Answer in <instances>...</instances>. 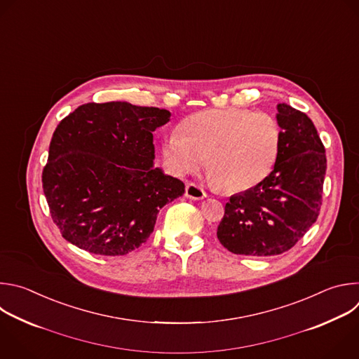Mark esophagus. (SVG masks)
Segmentation results:
<instances>
[{"label":"esophagus","mask_w":359,"mask_h":359,"mask_svg":"<svg viewBox=\"0 0 359 359\" xmlns=\"http://www.w3.org/2000/svg\"><path fill=\"white\" fill-rule=\"evenodd\" d=\"M185 196L189 199L199 201V199H203L206 196V194L201 187H198L194 182H189V184H187V188H185Z\"/></svg>","instance_id":"34e87169"}]
</instances>
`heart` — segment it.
<instances>
[{
  "label": "heart",
  "instance_id": "obj_1",
  "mask_svg": "<svg viewBox=\"0 0 359 359\" xmlns=\"http://www.w3.org/2000/svg\"><path fill=\"white\" fill-rule=\"evenodd\" d=\"M182 133L163 141L170 168L189 174L206 170L228 192H243L260 184L273 170L283 140L280 123L267 113L246 109H209L189 116Z\"/></svg>",
  "mask_w": 359,
  "mask_h": 359
}]
</instances>
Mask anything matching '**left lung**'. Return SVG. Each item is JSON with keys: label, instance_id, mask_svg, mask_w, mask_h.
I'll use <instances>...</instances> for the list:
<instances>
[{"label": "left lung", "instance_id": "left-lung-1", "mask_svg": "<svg viewBox=\"0 0 359 359\" xmlns=\"http://www.w3.org/2000/svg\"><path fill=\"white\" fill-rule=\"evenodd\" d=\"M283 131L273 171L256 187L232 195L217 236L229 252L274 256L292 249L317 221L327 170L325 149L310 117L277 104Z\"/></svg>", "mask_w": 359, "mask_h": 359}]
</instances>
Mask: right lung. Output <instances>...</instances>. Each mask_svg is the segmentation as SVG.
<instances>
[{
  "label": "right lung",
  "instance_id": "right-lung-1",
  "mask_svg": "<svg viewBox=\"0 0 359 359\" xmlns=\"http://www.w3.org/2000/svg\"><path fill=\"white\" fill-rule=\"evenodd\" d=\"M170 116L127 102L86 103L57 124L42 188L67 242L123 256L150 238L160 209L185 192L182 181L154 168L153 131Z\"/></svg>",
  "mask_w": 359,
  "mask_h": 359
}]
</instances>
